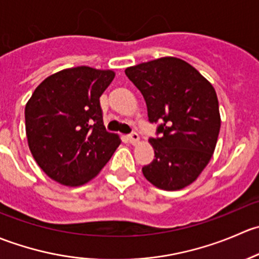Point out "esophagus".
<instances>
[{
  "instance_id": "34e87169",
  "label": "esophagus",
  "mask_w": 259,
  "mask_h": 259,
  "mask_svg": "<svg viewBox=\"0 0 259 259\" xmlns=\"http://www.w3.org/2000/svg\"><path fill=\"white\" fill-rule=\"evenodd\" d=\"M127 140H129L132 144H134V143H137L138 140H139V134H138V133H135V132L130 133V134L127 135Z\"/></svg>"
}]
</instances>
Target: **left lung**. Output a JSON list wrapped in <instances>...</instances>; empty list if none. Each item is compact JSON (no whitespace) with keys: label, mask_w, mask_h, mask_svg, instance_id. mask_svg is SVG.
<instances>
[{"label":"left lung","mask_w":259,"mask_h":259,"mask_svg":"<svg viewBox=\"0 0 259 259\" xmlns=\"http://www.w3.org/2000/svg\"><path fill=\"white\" fill-rule=\"evenodd\" d=\"M125 75L142 95L151 124L155 158L143 166L149 182L163 190L192 184L209 163L218 140L221 115L211 83L192 65L161 57L127 67Z\"/></svg>","instance_id":"left-lung-1"}]
</instances>
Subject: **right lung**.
<instances>
[{"mask_svg": "<svg viewBox=\"0 0 259 259\" xmlns=\"http://www.w3.org/2000/svg\"><path fill=\"white\" fill-rule=\"evenodd\" d=\"M111 70L79 66L45 79L26 104V135L36 163L55 182L76 187L93 179L121 140L106 132L100 96Z\"/></svg>", "mask_w": 259, "mask_h": 259, "instance_id": "obj_1", "label": "right lung"}]
</instances>
